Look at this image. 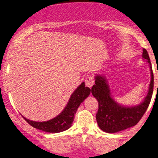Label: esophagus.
<instances>
[{"label":"esophagus","instance_id":"1","mask_svg":"<svg viewBox=\"0 0 158 158\" xmlns=\"http://www.w3.org/2000/svg\"><path fill=\"white\" fill-rule=\"evenodd\" d=\"M85 85L87 87L91 88L93 87V83H94V79L93 77H90V76H87V77L85 79Z\"/></svg>","mask_w":158,"mask_h":158}]
</instances>
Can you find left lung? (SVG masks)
I'll return each mask as SVG.
<instances>
[{"label":"left lung","mask_w":158,"mask_h":158,"mask_svg":"<svg viewBox=\"0 0 158 158\" xmlns=\"http://www.w3.org/2000/svg\"><path fill=\"white\" fill-rule=\"evenodd\" d=\"M142 57L147 60L150 67L151 81L148 93L141 104L134 106L119 105L111 96L105 77L100 75L95 77V84L92 87L91 93L98 102V110L96 114L98 125L104 132L114 133L134 126L147 111L153 93L154 76L150 59L145 49H143Z\"/></svg>","instance_id":"1"}]
</instances>
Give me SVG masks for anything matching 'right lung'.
<instances>
[{
    "label": "right lung",
    "instance_id": "add662e5",
    "mask_svg": "<svg viewBox=\"0 0 158 158\" xmlns=\"http://www.w3.org/2000/svg\"><path fill=\"white\" fill-rule=\"evenodd\" d=\"M90 89L82 82L71 95L69 103L63 111L55 118L46 122H35L23 117L29 125L35 128L47 133H60L71 127L78 107L90 93Z\"/></svg>",
    "mask_w": 158,
    "mask_h": 158
}]
</instances>
